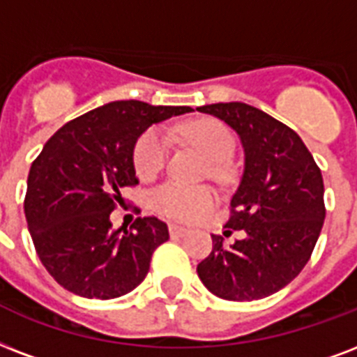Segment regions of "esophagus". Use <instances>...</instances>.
<instances>
[{
  "mask_svg": "<svg viewBox=\"0 0 357 357\" xmlns=\"http://www.w3.org/2000/svg\"><path fill=\"white\" fill-rule=\"evenodd\" d=\"M168 230H170V236H172V238H183L185 234L189 232L187 228L179 227V225H170V227H168Z\"/></svg>",
  "mask_w": 357,
  "mask_h": 357,
  "instance_id": "1",
  "label": "esophagus"
}]
</instances>
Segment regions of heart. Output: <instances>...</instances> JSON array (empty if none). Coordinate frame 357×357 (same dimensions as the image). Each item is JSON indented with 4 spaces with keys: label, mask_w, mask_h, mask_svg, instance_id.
<instances>
[{
    "label": "heart",
    "mask_w": 357,
    "mask_h": 357,
    "mask_svg": "<svg viewBox=\"0 0 357 357\" xmlns=\"http://www.w3.org/2000/svg\"><path fill=\"white\" fill-rule=\"evenodd\" d=\"M181 135L195 148L215 162L213 174L222 176V162L234 153L232 130L217 119H197L181 129ZM170 153V136L162 127H151L140 135L132 151V165L142 179H151L165 168ZM217 202L215 192L208 187H185L179 183H165L151 195V206L159 215L174 221L192 222L208 213Z\"/></svg>",
    "instance_id": "1"
}]
</instances>
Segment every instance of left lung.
<instances>
[{
  "label": "left lung",
  "instance_id": "8db88e82",
  "mask_svg": "<svg viewBox=\"0 0 357 357\" xmlns=\"http://www.w3.org/2000/svg\"><path fill=\"white\" fill-rule=\"evenodd\" d=\"M227 121L241 138L245 170L225 236L241 230L232 245L211 236L213 249L198 264L209 292L230 301H252L287 287L305 268L322 230L324 179L298 132L245 102L197 108Z\"/></svg>",
  "mask_w": 357,
  "mask_h": 357
}]
</instances>
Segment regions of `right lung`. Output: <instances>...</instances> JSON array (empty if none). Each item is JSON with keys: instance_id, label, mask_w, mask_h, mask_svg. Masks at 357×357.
I'll return each instance as SVG.
<instances>
[{"instance_id": "obj_1", "label": "right lung", "mask_w": 357, "mask_h": 357, "mask_svg": "<svg viewBox=\"0 0 357 357\" xmlns=\"http://www.w3.org/2000/svg\"><path fill=\"white\" fill-rule=\"evenodd\" d=\"M190 110L116 100L70 119L45 144L29 168L24 213L40 262L69 292L112 299L146 279L155 249L170 238L167 222L149 215L112 230L110 213L123 204L121 189L138 183V136Z\"/></svg>"}]
</instances>
